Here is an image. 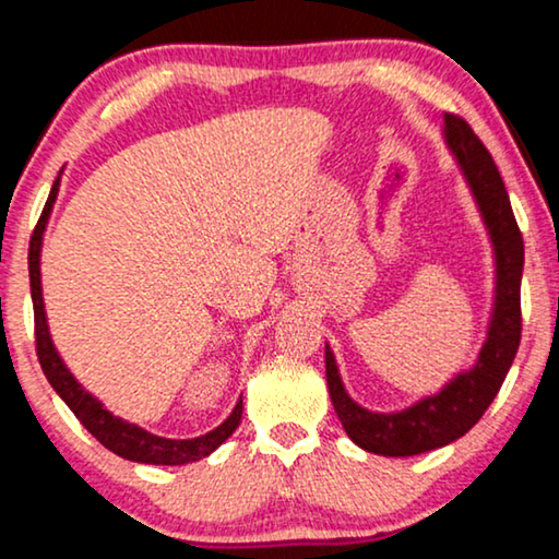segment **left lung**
Returning a JSON list of instances; mask_svg holds the SVG:
<instances>
[{
  "label": "left lung",
  "mask_w": 559,
  "mask_h": 559,
  "mask_svg": "<svg viewBox=\"0 0 559 559\" xmlns=\"http://www.w3.org/2000/svg\"><path fill=\"white\" fill-rule=\"evenodd\" d=\"M445 144L461 165L495 251V306L474 368L448 381L438 394L402 412H370L344 391L334 353L326 344V383L344 432L378 456H417L436 451L472 430L498 396L521 344L523 238L498 165L479 136L459 116H445Z\"/></svg>",
  "instance_id": "left-lung-1"
}]
</instances>
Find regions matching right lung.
I'll return each instance as SVG.
<instances>
[{
	"label": "right lung",
	"mask_w": 559,
	"mask_h": 559,
	"mask_svg": "<svg viewBox=\"0 0 559 559\" xmlns=\"http://www.w3.org/2000/svg\"><path fill=\"white\" fill-rule=\"evenodd\" d=\"M59 194V178L53 181L48 202L40 212V219L33 230L31 248H27V269H31V298H33V316H36V353L38 362L44 368L48 383L53 385V391L64 399V404L74 412V417L87 427V432L95 440H100L108 451H114L116 456L136 461V464H160V466H181L189 461H199L210 456L215 448L225 443L227 438L236 432L240 425V415H243V399H238L236 409L230 412V417L223 425L215 427L212 432L189 440H174V438H160L147 432L144 427L127 423V419L114 417L111 412L103 406L93 394H87L85 389L78 383V378L69 373V368L61 360L57 347H53L51 334H48L46 311H44V293H40V243H44V230L51 215V206L57 202Z\"/></svg>",
	"instance_id": "right-lung-1"
}]
</instances>
